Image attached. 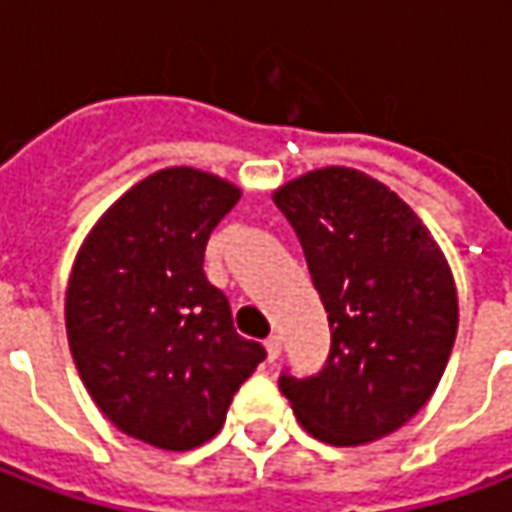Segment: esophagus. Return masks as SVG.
Wrapping results in <instances>:
<instances>
[{"instance_id": "esophagus-1", "label": "esophagus", "mask_w": 512, "mask_h": 512, "mask_svg": "<svg viewBox=\"0 0 512 512\" xmlns=\"http://www.w3.org/2000/svg\"><path fill=\"white\" fill-rule=\"evenodd\" d=\"M265 350H267V362H276L279 356H282V336H270L265 342Z\"/></svg>"}]
</instances>
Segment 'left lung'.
I'll return each instance as SVG.
<instances>
[{
    "label": "left lung",
    "mask_w": 512,
    "mask_h": 512,
    "mask_svg": "<svg viewBox=\"0 0 512 512\" xmlns=\"http://www.w3.org/2000/svg\"><path fill=\"white\" fill-rule=\"evenodd\" d=\"M305 250L330 322L313 376H279L299 424L336 447L410 422L442 379L459 327L442 247L402 199L353 168L305 173L273 193Z\"/></svg>",
    "instance_id": "1"
}]
</instances>
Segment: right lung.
<instances>
[{
	"instance_id": "add662e5",
	"label": "right lung",
	"mask_w": 512,
	"mask_h": 512,
	"mask_svg": "<svg viewBox=\"0 0 512 512\" xmlns=\"http://www.w3.org/2000/svg\"><path fill=\"white\" fill-rule=\"evenodd\" d=\"M239 196L205 170H159L113 202L76 253L70 353L96 407L139 442L193 450L213 439L265 362L202 270L207 239Z\"/></svg>"
}]
</instances>
